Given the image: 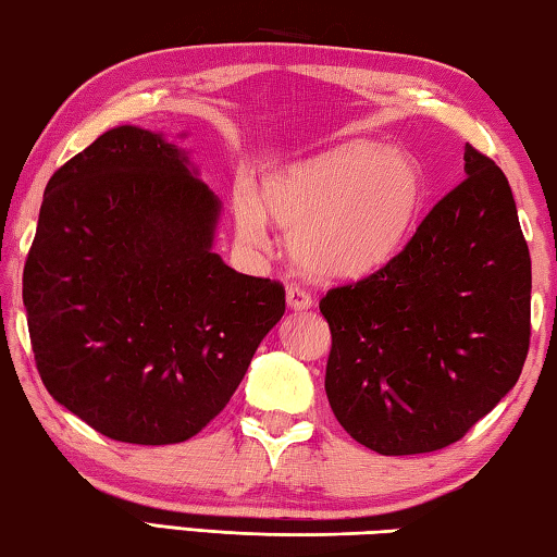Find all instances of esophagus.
Segmentation results:
<instances>
[{
	"label": "esophagus",
	"instance_id": "obj_1",
	"mask_svg": "<svg viewBox=\"0 0 557 557\" xmlns=\"http://www.w3.org/2000/svg\"><path fill=\"white\" fill-rule=\"evenodd\" d=\"M287 307L295 309V312H301V309L312 307V295L305 289H299L297 285L287 287Z\"/></svg>",
	"mask_w": 557,
	"mask_h": 557
}]
</instances>
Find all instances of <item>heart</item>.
I'll list each match as a JSON object with an SVG mask.
<instances>
[{
    "mask_svg": "<svg viewBox=\"0 0 557 557\" xmlns=\"http://www.w3.org/2000/svg\"><path fill=\"white\" fill-rule=\"evenodd\" d=\"M425 199V172L403 147L351 143L280 164L260 194L233 191L245 248L268 245V221L289 231V252L317 280H358L391 262Z\"/></svg>",
    "mask_w": 557,
    "mask_h": 557,
    "instance_id": "heart-1",
    "label": "heart"
}]
</instances>
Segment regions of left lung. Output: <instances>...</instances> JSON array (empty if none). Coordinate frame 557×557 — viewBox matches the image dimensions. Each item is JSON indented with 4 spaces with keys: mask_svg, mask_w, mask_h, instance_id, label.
Returning a JSON list of instances; mask_svg holds the SVG:
<instances>
[{
    "mask_svg": "<svg viewBox=\"0 0 557 557\" xmlns=\"http://www.w3.org/2000/svg\"><path fill=\"white\" fill-rule=\"evenodd\" d=\"M467 178L388 265L319 301L326 398L379 455L451 445L513 388L531 338V256L506 176L465 147Z\"/></svg>",
    "mask_w": 557,
    "mask_h": 557,
    "instance_id": "obj_1",
    "label": "left lung"
}]
</instances>
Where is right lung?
<instances>
[{"instance_id":"obj_1","label":"right lung","mask_w":557,"mask_h":557,"mask_svg":"<svg viewBox=\"0 0 557 557\" xmlns=\"http://www.w3.org/2000/svg\"><path fill=\"white\" fill-rule=\"evenodd\" d=\"M221 211L191 152L137 125L102 132L46 184L26 322L46 391L100 435L194 437L285 314L280 282L213 252Z\"/></svg>"}]
</instances>
